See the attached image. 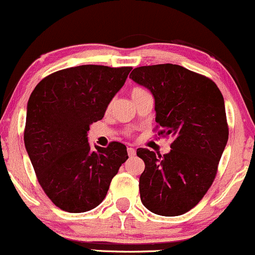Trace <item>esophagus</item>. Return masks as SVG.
<instances>
[{
	"label": "esophagus",
	"mask_w": 255,
	"mask_h": 255,
	"mask_svg": "<svg viewBox=\"0 0 255 255\" xmlns=\"http://www.w3.org/2000/svg\"><path fill=\"white\" fill-rule=\"evenodd\" d=\"M127 152H128V156H129V157H134V156H135V153H136L135 148H133V147H128Z\"/></svg>",
	"instance_id": "34e87169"
}]
</instances>
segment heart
Instances as JSON below:
<instances>
[{"label": "heart", "mask_w": 255, "mask_h": 255, "mask_svg": "<svg viewBox=\"0 0 255 255\" xmlns=\"http://www.w3.org/2000/svg\"><path fill=\"white\" fill-rule=\"evenodd\" d=\"M145 92L142 89H139V87H135V89L131 90V96H135V95H139V93H142Z\"/></svg>", "instance_id": "1"}]
</instances>
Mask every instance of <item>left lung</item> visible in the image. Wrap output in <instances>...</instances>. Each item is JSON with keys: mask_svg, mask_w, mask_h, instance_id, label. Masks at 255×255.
I'll use <instances>...</instances> for the list:
<instances>
[{"mask_svg": "<svg viewBox=\"0 0 255 255\" xmlns=\"http://www.w3.org/2000/svg\"><path fill=\"white\" fill-rule=\"evenodd\" d=\"M129 78L153 96L160 134L174 137L163 156L136 150L145 163L139 178L141 203L156 215H183L211 187L227 146L224 98L212 80L177 64L139 67Z\"/></svg>", "mask_w": 255, "mask_h": 255, "instance_id": "1", "label": "left lung"}]
</instances>
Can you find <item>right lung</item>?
<instances>
[{
    "mask_svg": "<svg viewBox=\"0 0 255 255\" xmlns=\"http://www.w3.org/2000/svg\"><path fill=\"white\" fill-rule=\"evenodd\" d=\"M130 69L72 67L44 78L31 93L25 147L45 194L63 211L97 207L128 159L127 147L118 141L92 150L87 133L91 124L104 118Z\"/></svg>",
    "mask_w": 255,
    "mask_h": 255,
    "instance_id": "1",
    "label": "right lung"
}]
</instances>
